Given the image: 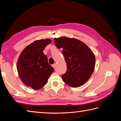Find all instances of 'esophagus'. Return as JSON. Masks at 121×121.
Listing matches in <instances>:
<instances>
[{"instance_id":"34e87169","label":"esophagus","mask_w":121,"mask_h":121,"mask_svg":"<svg viewBox=\"0 0 121 121\" xmlns=\"http://www.w3.org/2000/svg\"><path fill=\"white\" fill-rule=\"evenodd\" d=\"M52 66L53 67V68L54 69H55V68H56V64H54L52 65Z\"/></svg>"}]
</instances>
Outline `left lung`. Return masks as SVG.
I'll list each match as a JSON object with an SVG mask.
<instances>
[{
    "label": "left lung",
    "mask_w": 121,
    "mask_h": 121,
    "mask_svg": "<svg viewBox=\"0 0 121 121\" xmlns=\"http://www.w3.org/2000/svg\"><path fill=\"white\" fill-rule=\"evenodd\" d=\"M58 48L63 54L67 65V71L61 75L63 81L72 87H78L89 79L94 72L95 56L85 43L76 38L63 36L54 38Z\"/></svg>",
    "instance_id": "1"
}]
</instances>
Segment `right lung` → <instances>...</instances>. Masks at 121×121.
Listing matches in <instances>:
<instances>
[{"mask_svg":"<svg viewBox=\"0 0 121 121\" xmlns=\"http://www.w3.org/2000/svg\"><path fill=\"white\" fill-rule=\"evenodd\" d=\"M52 42L50 39L35 40L25 47L18 58L17 68L20 79L34 90L44 86L54 71L43 52Z\"/></svg>","mask_w":121,"mask_h":121,"instance_id":"1","label":"right lung"}]
</instances>
